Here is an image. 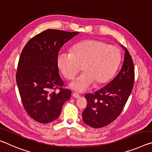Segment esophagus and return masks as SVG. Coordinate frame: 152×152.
Instances as JSON below:
<instances>
[{
	"label": "esophagus",
	"instance_id": "esophagus-1",
	"mask_svg": "<svg viewBox=\"0 0 152 152\" xmlns=\"http://www.w3.org/2000/svg\"><path fill=\"white\" fill-rule=\"evenodd\" d=\"M72 96L74 98H75V99H78V98L80 96L78 93H76V92H74L72 94Z\"/></svg>",
	"mask_w": 152,
	"mask_h": 152
}]
</instances>
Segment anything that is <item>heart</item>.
<instances>
[{
  "label": "heart",
  "instance_id": "1",
  "mask_svg": "<svg viewBox=\"0 0 152 152\" xmlns=\"http://www.w3.org/2000/svg\"><path fill=\"white\" fill-rule=\"evenodd\" d=\"M121 52L116 46L94 39L82 40L74 44L70 53L60 52L57 66L64 78L71 80L80 70L82 73L70 84L74 91L83 92L94 82L99 85L106 83L117 70Z\"/></svg>",
  "mask_w": 152,
  "mask_h": 152
}]
</instances>
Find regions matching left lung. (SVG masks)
I'll use <instances>...</instances> for the list:
<instances>
[{"label":"left lung","instance_id":"1","mask_svg":"<svg viewBox=\"0 0 152 152\" xmlns=\"http://www.w3.org/2000/svg\"><path fill=\"white\" fill-rule=\"evenodd\" d=\"M124 61L119 72L113 80L94 94H87L86 109L82 119L93 128H101L110 124L121 113L134 84V66L125 47Z\"/></svg>","mask_w":152,"mask_h":152}]
</instances>
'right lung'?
Here are the masks:
<instances>
[{
  "label": "right lung",
  "instance_id": "right-lung-1",
  "mask_svg": "<svg viewBox=\"0 0 152 152\" xmlns=\"http://www.w3.org/2000/svg\"><path fill=\"white\" fill-rule=\"evenodd\" d=\"M78 33L47 29L31 38L20 53L17 84L25 110L36 121L49 123L58 119L70 99L72 92L63 88L57 56L64 43ZM57 88L58 93L52 91Z\"/></svg>",
  "mask_w": 152,
  "mask_h": 152
}]
</instances>
